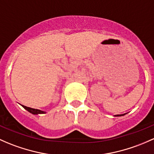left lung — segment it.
I'll use <instances>...</instances> for the list:
<instances>
[{"label": "left lung", "mask_w": 154, "mask_h": 154, "mask_svg": "<svg viewBox=\"0 0 154 154\" xmlns=\"http://www.w3.org/2000/svg\"><path fill=\"white\" fill-rule=\"evenodd\" d=\"M123 115H125V114H117V115H116V116H123Z\"/></svg>", "instance_id": "left-lung-1"}]
</instances>
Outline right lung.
Here are the masks:
<instances>
[{
    "label": "right lung",
    "instance_id": "obj_1",
    "mask_svg": "<svg viewBox=\"0 0 154 154\" xmlns=\"http://www.w3.org/2000/svg\"><path fill=\"white\" fill-rule=\"evenodd\" d=\"M24 108H25L26 110H27V111H29V112L32 113V114H45V111H40V110H38V109H35V108H29V107H26L25 106H22Z\"/></svg>",
    "mask_w": 154,
    "mask_h": 154
}]
</instances>
